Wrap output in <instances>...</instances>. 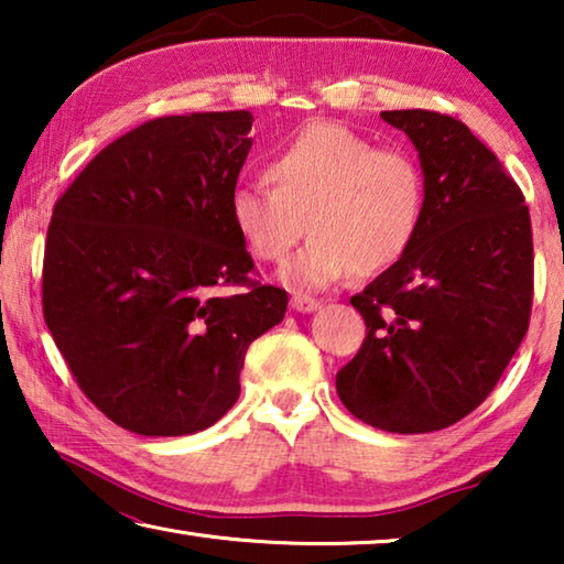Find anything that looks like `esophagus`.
Segmentation results:
<instances>
[{
	"label": "esophagus",
	"mask_w": 564,
	"mask_h": 564,
	"mask_svg": "<svg viewBox=\"0 0 564 564\" xmlns=\"http://www.w3.org/2000/svg\"><path fill=\"white\" fill-rule=\"evenodd\" d=\"M291 305L299 313H311V311L318 308L321 301L318 299H311V295H305V293H293L291 295Z\"/></svg>",
	"instance_id": "obj_1"
}]
</instances>
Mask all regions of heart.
I'll return each instance as SVG.
<instances>
[{"mask_svg": "<svg viewBox=\"0 0 564 564\" xmlns=\"http://www.w3.org/2000/svg\"><path fill=\"white\" fill-rule=\"evenodd\" d=\"M265 178L271 186L234 191L231 224L256 261L283 263L308 221L311 241L283 273L301 289L388 271L425 216L417 161L403 149H376L336 121L295 127L265 159Z\"/></svg>", "mask_w": 564, "mask_h": 564, "instance_id": "1", "label": "heart"}]
</instances>
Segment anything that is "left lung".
Here are the masks:
<instances>
[{"label": "left lung", "mask_w": 564, "mask_h": 564, "mask_svg": "<svg viewBox=\"0 0 564 564\" xmlns=\"http://www.w3.org/2000/svg\"><path fill=\"white\" fill-rule=\"evenodd\" d=\"M380 117L417 149L425 216L403 259L350 299L366 338L336 390L362 423L431 433L492 393L528 333L530 212L508 169L460 119L427 109Z\"/></svg>", "instance_id": "left-lung-1"}]
</instances>
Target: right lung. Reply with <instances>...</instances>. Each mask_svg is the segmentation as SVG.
Instances as JSON below:
<instances>
[{
    "label": "right lung",
    "mask_w": 564,
    "mask_h": 564,
    "mask_svg": "<svg viewBox=\"0 0 564 564\" xmlns=\"http://www.w3.org/2000/svg\"><path fill=\"white\" fill-rule=\"evenodd\" d=\"M251 111L144 121L56 198L42 311L76 386L139 435L214 425L241 393L246 350L289 293L256 279L231 224Z\"/></svg>",
    "instance_id": "add662e5"
}]
</instances>
